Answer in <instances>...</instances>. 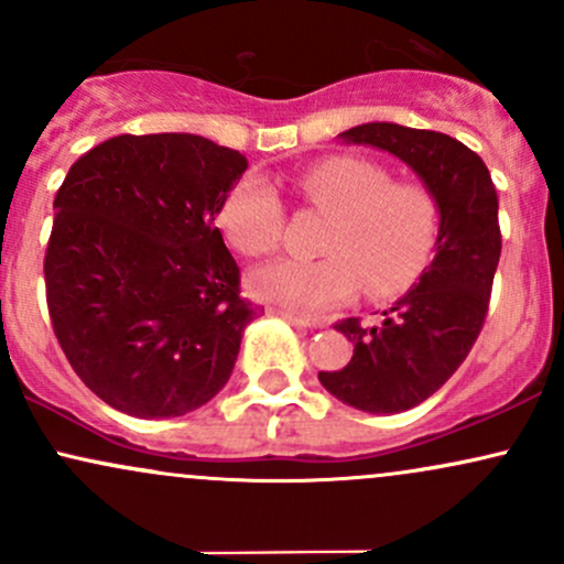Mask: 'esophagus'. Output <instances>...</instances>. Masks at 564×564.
<instances>
[{"label":"esophagus","mask_w":564,"mask_h":564,"mask_svg":"<svg viewBox=\"0 0 564 564\" xmlns=\"http://www.w3.org/2000/svg\"><path fill=\"white\" fill-rule=\"evenodd\" d=\"M273 313L281 315L283 321H289L291 326H296V328H321L318 321L304 318V315H296V313H289V310H273Z\"/></svg>","instance_id":"1"}]
</instances>
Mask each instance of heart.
<instances>
[{"instance_id": "obj_1", "label": "heart", "mask_w": 564, "mask_h": 564, "mask_svg": "<svg viewBox=\"0 0 564 564\" xmlns=\"http://www.w3.org/2000/svg\"><path fill=\"white\" fill-rule=\"evenodd\" d=\"M296 185L313 209L332 217L318 243L326 257L260 264L246 278L251 296L315 313L352 300L364 283L368 294L384 300L422 275L440 228L426 187L392 183L381 166L347 156L307 166ZM219 228L241 254H268L281 238V198L260 174H246L219 209Z\"/></svg>"}]
</instances>
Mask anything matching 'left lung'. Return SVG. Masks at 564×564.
<instances>
[{
	"mask_svg": "<svg viewBox=\"0 0 564 564\" xmlns=\"http://www.w3.org/2000/svg\"><path fill=\"white\" fill-rule=\"evenodd\" d=\"M339 140L403 161L440 212L435 260L419 283L373 326L358 318L336 323V332L355 345L352 358L339 371L318 373L345 405L400 413L435 394L477 341L501 257L498 196L482 159L443 132L371 121L347 129Z\"/></svg>",
	"mask_w": 564,
	"mask_h": 564,
	"instance_id": "obj_1",
	"label": "left lung"
}]
</instances>
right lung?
I'll return each mask as SVG.
<instances>
[{"mask_svg": "<svg viewBox=\"0 0 564 564\" xmlns=\"http://www.w3.org/2000/svg\"><path fill=\"white\" fill-rule=\"evenodd\" d=\"M249 166L187 132L119 134L55 196L44 283L55 336L97 398L138 419L185 416L228 384L262 313L217 215Z\"/></svg>", "mask_w": 564, "mask_h": 564, "instance_id": "obj_1", "label": "right lung"}]
</instances>
